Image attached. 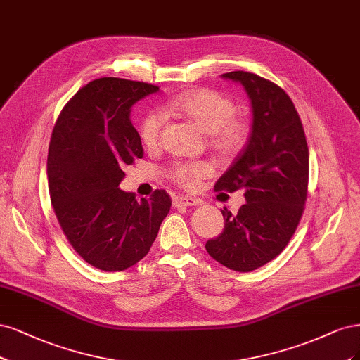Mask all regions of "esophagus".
Returning <instances> with one entry per match:
<instances>
[{
  "mask_svg": "<svg viewBox=\"0 0 360 360\" xmlns=\"http://www.w3.org/2000/svg\"><path fill=\"white\" fill-rule=\"evenodd\" d=\"M202 202L199 199H194V197H185V195H179L173 199V206L179 207V206H197L200 205Z\"/></svg>",
  "mask_w": 360,
  "mask_h": 360,
  "instance_id": "34e87169",
  "label": "esophagus"
}]
</instances>
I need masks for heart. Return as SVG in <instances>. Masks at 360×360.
<instances>
[{"mask_svg":"<svg viewBox=\"0 0 360 360\" xmlns=\"http://www.w3.org/2000/svg\"><path fill=\"white\" fill-rule=\"evenodd\" d=\"M169 110L188 118L210 134V143L223 157H233L247 145L250 137V124L245 118L238 117L236 103L229 96L215 89H191L173 97ZM163 115L157 110L145 113L139 122V137L146 148H155L163 130ZM166 175L179 187L194 190L197 182L212 175V166L207 161H175Z\"/></svg>","mask_w":360,"mask_h":360,"instance_id":"b5f03b06","label":"heart"}]
</instances>
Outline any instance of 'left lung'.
<instances>
[{
  "mask_svg": "<svg viewBox=\"0 0 360 360\" xmlns=\"http://www.w3.org/2000/svg\"><path fill=\"white\" fill-rule=\"evenodd\" d=\"M223 77L245 88L252 129L215 190H242L247 203L236 215L221 210L224 230L206 242V251L229 269L251 272L281 254L296 231L308 195L309 153L302 121L281 86L240 70Z\"/></svg>",
  "mask_w": 360,
  "mask_h": 360,
  "instance_id": "8db88e82",
  "label": "left lung"
}]
</instances>
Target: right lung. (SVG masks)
Masks as SVG:
<instances>
[{
    "instance_id": "add662e5",
    "label": "right lung",
    "mask_w": 360,
    "mask_h": 360,
    "mask_svg": "<svg viewBox=\"0 0 360 360\" xmlns=\"http://www.w3.org/2000/svg\"><path fill=\"white\" fill-rule=\"evenodd\" d=\"M158 86L120 77L80 88L58 117L48 154L49 194L67 240L97 269L120 272L149 252L172 199L155 190L139 202L120 187L143 157L131 106Z\"/></svg>"
}]
</instances>
